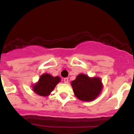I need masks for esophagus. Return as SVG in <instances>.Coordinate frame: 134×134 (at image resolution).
<instances>
[{
    "label": "esophagus",
    "instance_id": "1",
    "mask_svg": "<svg viewBox=\"0 0 134 134\" xmlns=\"http://www.w3.org/2000/svg\"><path fill=\"white\" fill-rule=\"evenodd\" d=\"M64 82L66 84H67L68 82V78H65V79H64Z\"/></svg>",
    "mask_w": 134,
    "mask_h": 134
}]
</instances>
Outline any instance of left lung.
<instances>
[{
  "instance_id": "left-lung-1",
  "label": "left lung",
  "mask_w": 134,
  "mask_h": 134,
  "mask_svg": "<svg viewBox=\"0 0 134 134\" xmlns=\"http://www.w3.org/2000/svg\"><path fill=\"white\" fill-rule=\"evenodd\" d=\"M75 96L79 100L91 101L97 97L103 88L99 77L90 78L86 74H80L71 82Z\"/></svg>"
}]
</instances>
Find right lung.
Segmentation results:
<instances>
[{
    "instance_id": "add662e5",
    "label": "right lung",
    "mask_w": 134,
    "mask_h": 134,
    "mask_svg": "<svg viewBox=\"0 0 134 134\" xmlns=\"http://www.w3.org/2000/svg\"><path fill=\"white\" fill-rule=\"evenodd\" d=\"M60 82V78L59 76H52L49 74H43L40 76L39 81L33 86V90L40 96H48Z\"/></svg>"
}]
</instances>
